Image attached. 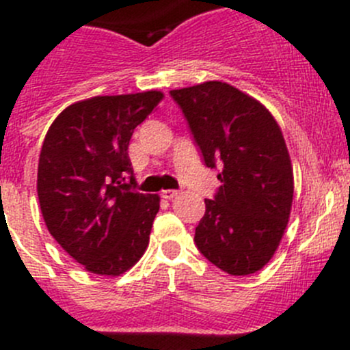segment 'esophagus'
Here are the masks:
<instances>
[{"instance_id":"obj_1","label":"esophagus","mask_w":350,"mask_h":350,"mask_svg":"<svg viewBox=\"0 0 350 350\" xmlns=\"http://www.w3.org/2000/svg\"><path fill=\"white\" fill-rule=\"evenodd\" d=\"M161 196L164 198V200H172V198L178 196V191H176V189H164V191L161 193Z\"/></svg>"}]
</instances>
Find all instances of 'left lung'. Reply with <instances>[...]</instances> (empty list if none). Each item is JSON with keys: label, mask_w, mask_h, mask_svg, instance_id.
Here are the masks:
<instances>
[{"label": "left lung", "mask_w": 350, "mask_h": 350, "mask_svg": "<svg viewBox=\"0 0 350 350\" xmlns=\"http://www.w3.org/2000/svg\"><path fill=\"white\" fill-rule=\"evenodd\" d=\"M208 167L221 186L196 227L200 252L232 276L262 269L276 252L293 204L283 132L256 98L221 81L172 90Z\"/></svg>", "instance_id": "left-lung-1"}]
</instances>
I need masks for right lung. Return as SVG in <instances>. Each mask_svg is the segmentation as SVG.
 <instances>
[{"instance_id": "right-lung-1", "label": "right lung", "mask_w": 350, "mask_h": 350, "mask_svg": "<svg viewBox=\"0 0 350 350\" xmlns=\"http://www.w3.org/2000/svg\"><path fill=\"white\" fill-rule=\"evenodd\" d=\"M164 93L94 96L52 122L38 159L37 193L47 230L84 269L120 276L149 245L159 195L135 191L129 144Z\"/></svg>"}]
</instances>
